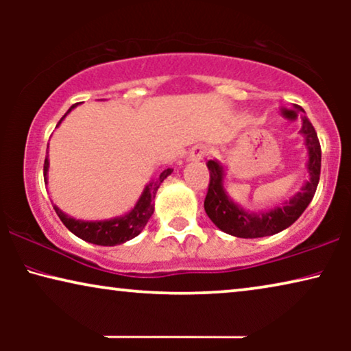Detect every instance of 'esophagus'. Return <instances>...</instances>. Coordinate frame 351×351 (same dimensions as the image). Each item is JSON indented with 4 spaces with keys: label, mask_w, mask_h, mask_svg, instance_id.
Listing matches in <instances>:
<instances>
[{
    "label": "esophagus",
    "mask_w": 351,
    "mask_h": 351,
    "mask_svg": "<svg viewBox=\"0 0 351 351\" xmlns=\"http://www.w3.org/2000/svg\"><path fill=\"white\" fill-rule=\"evenodd\" d=\"M208 155V148L204 145H195L189 153V161H199Z\"/></svg>",
    "instance_id": "esophagus-1"
}]
</instances>
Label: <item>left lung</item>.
<instances>
[{"instance_id": "1", "label": "left lung", "mask_w": 351, "mask_h": 351, "mask_svg": "<svg viewBox=\"0 0 351 351\" xmlns=\"http://www.w3.org/2000/svg\"><path fill=\"white\" fill-rule=\"evenodd\" d=\"M300 134L305 138L306 155H308L306 161L308 179L302 185L300 191L273 209L254 213L234 203L225 190V169L222 162L217 160L208 161L210 180L204 199V210L215 227L237 238H263L282 232L300 217L313 199L321 172L319 141L315 128L306 118L302 123Z\"/></svg>"}]
</instances>
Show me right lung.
Returning a JSON list of instances; mask_svg holds the SVG:
<instances>
[{"label": "right lung", "mask_w": 351, "mask_h": 351, "mask_svg": "<svg viewBox=\"0 0 351 351\" xmlns=\"http://www.w3.org/2000/svg\"><path fill=\"white\" fill-rule=\"evenodd\" d=\"M76 105H71L64 117L60 118L59 124L64 121V118L69 114L71 110H73ZM57 124L56 128H59ZM47 171H49V158L46 156L45 160V182L47 184ZM171 167H167L160 174L156 180H152L150 184L145 185L143 189L141 198L137 199V203L134 208L126 213L124 215H119V217L113 219H105V220H81L75 219L62 213V209L57 208L54 204V209L59 219L64 222L66 228L70 230L71 233L76 234V237L84 239V241L97 244V246H117V244H123L129 241V239L136 238L138 233L145 228L148 220H150L153 210H155V196L156 191L162 184V180L166 179L167 176L172 174Z\"/></svg>", "instance_id": "1"}]
</instances>
